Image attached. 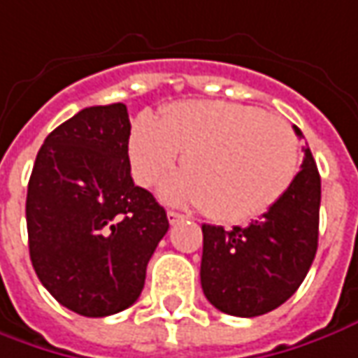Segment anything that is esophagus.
Here are the masks:
<instances>
[{"label":"esophagus","mask_w":358,"mask_h":358,"mask_svg":"<svg viewBox=\"0 0 358 358\" xmlns=\"http://www.w3.org/2000/svg\"><path fill=\"white\" fill-rule=\"evenodd\" d=\"M166 217H169L170 225H174V223H178V221L182 220H186V215H182V213H178V211H169V213H166Z\"/></svg>","instance_id":"obj_1"}]
</instances>
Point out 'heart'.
<instances>
[{"label": "heart", "mask_w": 358, "mask_h": 358, "mask_svg": "<svg viewBox=\"0 0 358 358\" xmlns=\"http://www.w3.org/2000/svg\"><path fill=\"white\" fill-rule=\"evenodd\" d=\"M182 155V174L162 186L169 203L199 206L211 220L245 223L276 206L300 166L292 127L252 106L180 101L159 121L141 113L127 155L141 186H155Z\"/></svg>", "instance_id": "obj_1"}]
</instances>
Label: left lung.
<instances>
[{
	"label": "left lung",
	"mask_w": 358,
	"mask_h": 358,
	"mask_svg": "<svg viewBox=\"0 0 358 358\" xmlns=\"http://www.w3.org/2000/svg\"><path fill=\"white\" fill-rule=\"evenodd\" d=\"M303 138L301 131L294 127ZM322 178L308 143L290 189L247 227L201 225V290L211 306L257 317L282 306L312 266L320 235Z\"/></svg>",
	"instance_id": "obj_1"
}]
</instances>
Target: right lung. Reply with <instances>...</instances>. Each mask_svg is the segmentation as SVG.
<instances>
[{
	"instance_id": "add662e5",
	"label": "right lung",
	"mask_w": 358,
	"mask_h": 358,
	"mask_svg": "<svg viewBox=\"0 0 358 358\" xmlns=\"http://www.w3.org/2000/svg\"><path fill=\"white\" fill-rule=\"evenodd\" d=\"M129 133L123 103L78 111L45 138L27 188L36 276L60 306L86 317L137 301L169 231L164 208L131 178Z\"/></svg>"
}]
</instances>
